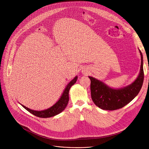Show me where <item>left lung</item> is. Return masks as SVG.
<instances>
[{"instance_id": "left-lung-1", "label": "left lung", "mask_w": 149, "mask_h": 149, "mask_svg": "<svg viewBox=\"0 0 149 149\" xmlns=\"http://www.w3.org/2000/svg\"><path fill=\"white\" fill-rule=\"evenodd\" d=\"M141 65L139 74L136 80L126 87L113 88L104 82L89 76L91 80V98L99 108L105 110H115L121 109L131 102L139 94L144 80L143 58L140 50Z\"/></svg>"}]
</instances>
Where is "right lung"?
Wrapping results in <instances>:
<instances>
[{"mask_svg": "<svg viewBox=\"0 0 149 149\" xmlns=\"http://www.w3.org/2000/svg\"><path fill=\"white\" fill-rule=\"evenodd\" d=\"M77 79H78V77L76 76L73 79H72L68 84V85L66 86L64 91H63L62 94L61 95L58 101L49 109H47L44 110H41V111H36V110H31L25 107V105L21 104L20 103V104H21V105H22L24 108H25L27 111H28L29 113H31V114H33L36 117H40V118H49V117H54L61 113L66 108L68 102L69 101L70 89L76 82Z\"/></svg>", "mask_w": 149, "mask_h": 149, "instance_id": "right-lung-1", "label": "right lung"}]
</instances>
